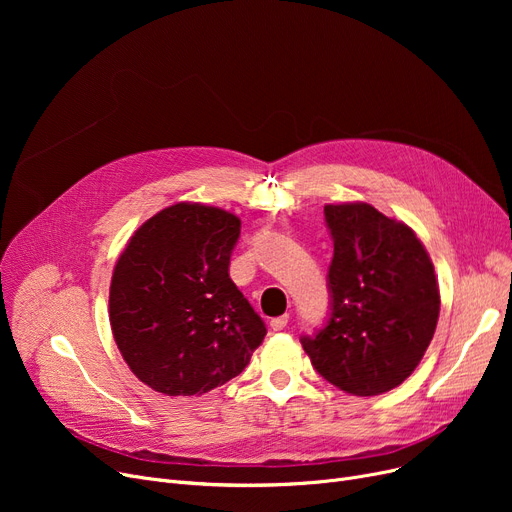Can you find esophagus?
<instances>
[{"label": "esophagus", "mask_w": 512, "mask_h": 512, "mask_svg": "<svg viewBox=\"0 0 512 512\" xmlns=\"http://www.w3.org/2000/svg\"><path fill=\"white\" fill-rule=\"evenodd\" d=\"M286 324H288V315H280V317H274V319L270 321V326H272V330H274V332L284 330V328H286Z\"/></svg>", "instance_id": "esophagus-1"}]
</instances>
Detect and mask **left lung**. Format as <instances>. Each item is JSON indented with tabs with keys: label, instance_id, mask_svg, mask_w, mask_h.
<instances>
[{
	"label": "left lung",
	"instance_id": "obj_1",
	"mask_svg": "<svg viewBox=\"0 0 512 512\" xmlns=\"http://www.w3.org/2000/svg\"><path fill=\"white\" fill-rule=\"evenodd\" d=\"M330 319L301 344L321 378L355 396L405 382L434 338L440 290L415 232L369 203L326 205Z\"/></svg>",
	"mask_w": 512,
	"mask_h": 512
}]
</instances>
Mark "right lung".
I'll use <instances>...</instances> for the list:
<instances>
[{"instance_id":"obj_1","label":"right lung","mask_w":512,"mask_h":512,"mask_svg":"<svg viewBox=\"0 0 512 512\" xmlns=\"http://www.w3.org/2000/svg\"><path fill=\"white\" fill-rule=\"evenodd\" d=\"M234 213L176 203L128 240L112 276L110 324L137 378L168 396L205 394L245 369L267 330L230 280Z\"/></svg>"}]
</instances>
